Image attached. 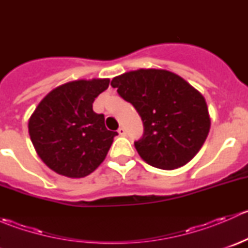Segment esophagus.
Segmentation results:
<instances>
[{
    "mask_svg": "<svg viewBox=\"0 0 248 248\" xmlns=\"http://www.w3.org/2000/svg\"><path fill=\"white\" fill-rule=\"evenodd\" d=\"M117 132H119V134H120V136H122V137H124V136H126V129H124V127H120V128L117 129Z\"/></svg>",
    "mask_w": 248,
    "mask_h": 248,
    "instance_id": "esophagus-1",
    "label": "esophagus"
}]
</instances>
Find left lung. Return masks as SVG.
Listing matches in <instances>:
<instances>
[{
    "label": "left lung",
    "mask_w": 248,
    "mask_h": 248,
    "mask_svg": "<svg viewBox=\"0 0 248 248\" xmlns=\"http://www.w3.org/2000/svg\"><path fill=\"white\" fill-rule=\"evenodd\" d=\"M111 86L141 117L144 133L134 146L146 163L176 169L198 154L210 131L209 110L186 80L164 69H138L115 77Z\"/></svg>",
    "instance_id": "8db88e82"
}]
</instances>
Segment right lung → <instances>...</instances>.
Masks as SVG:
<instances>
[{"label":"right lung","instance_id":"add662e5","mask_svg":"<svg viewBox=\"0 0 248 248\" xmlns=\"http://www.w3.org/2000/svg\"><path fill=\"white\" fill-rule=\"evenodd\" d=\"M109 79L76 80L52 90L29 121L31 141L42 161L68 177H84L104 161L117 132L92 109Z\"/></svg>","mask_w":248,"mask_h":248}]
</instances>
